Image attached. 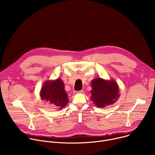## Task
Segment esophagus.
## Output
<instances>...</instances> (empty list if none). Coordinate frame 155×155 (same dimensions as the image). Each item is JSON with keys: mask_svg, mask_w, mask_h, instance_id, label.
Returning a JSON list of instances; mask_svg holds the SVG:
<instances>
[{"mask_svg": "<svg viewBox=\"0 0 155 155\" xmlns=\"http://www.w3.org/2000/svg\"><path fill=\"white\" fill-rule=\"evenodd\" d=\"M83 93V90H80V91H75V90H74V92H73V93H74V94H78V93Z\"/></svg>", "mask_w": 155, "mask_h": 155, "instance_id": "34e87169", "label": "esophagus"}]
</instances>
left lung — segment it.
<instances>
[{
  "label": "left lung",
  "instance_id": "8db88e82",
  "mask_svg": "<svg viewBox=\"0 0 155 155\" xmlns=\"http://www.w3.org/2000/svg\"><path fill=\"white\" fill-rule=\"evenodd\" d=\"M91 86V99L98 107H105L115 103L120 96L118 86L114 80L108 81L97 78L92 81Z\"/></svg>",
  "mask_w": 155,
  "mask_h": 155
}]
</instances>
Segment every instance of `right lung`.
<instances>
[{"label": "right lung", "mask_w": 155, "mask_h": 155, "mask_svg": "<svg viewBox=\"0 0 155 155\" xmlns=\"http://www.w3.org/2000/svg\"><path fill=\"white\" fill-rule=\"evenodd\" d=\"M40 96L51 105L61 108L69 102L64 84L60 78L54 81H46L41 87Z\"/></svg>", "instance_id": "right-lung-1"}]
</instances>
